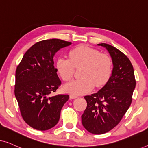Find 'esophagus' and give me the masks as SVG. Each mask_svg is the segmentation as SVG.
<instances>
[{"instance_id": "1", "label": "esophagus", "mask_w": 148, "mask_h": 148, "mask_svg": "<svg viewBox=\"0 0 148 148\" xmlns=\"http://www.w3.org/2000/svg\"><path fill=\"white\" fill-rule=\"evenodd\" d=\"M69 97H70V98H71V99H75V98H77L78 96H77V95H75V94H70Z\"/></svg>"}]
</instances>
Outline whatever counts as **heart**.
Here are the masks:
<instances>
[{
    "instance_id": "1",
    "label": "heart",
    "mask_w": 148,
    "mask_h": 148,
    "mask_svg": "<svg viewBox=\"0 0 148 148\" xmlns=\"http://www.w3.org/2000/svg\"><path fill=\"white\" fill-rule=\"evenodd\" d=\"M83 66L82 78L73 80L64 85V90L75 94H86L96 87L106 83L112 72V61L108 55L86 45H80L69 52V58L59 57L56 69L64 81L73 77L75 68Z\"/></svg>"
}]
</instances>
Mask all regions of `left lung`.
I'll list each match as a JSON object with an SVG mask.
<instances>
[{
  "mask_svg": "<svg viewBox=\"0 0 148 148\" xmlns=\"http://www.w3.org/2000/svg\"><path fill=\"white\" fill-rule=\"evenodd\" d=\"M112 58V74L97 93L86 96L87 108L82 116L83 126L93 134H103L116 126L132 102L135 88L134 70L127 56L114 46L98 44Z\"/></svg>",
  "mask_w": 148,
  "mask_h": 148,
  "instance_id": "1",
  "label": "left lung"
}]
</instances>
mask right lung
Masks as SVG:
<instances>
[{"mask_svg": "<svg viewBox=\"0 0 148 148\" xmlns=\"http://www.w3.org/2000/svg\"><path fill=\"white\" fill-rule=\"evenodd\" d=\"M71 44L59 39L34 44L24 54L15 73V95L23 120L32 128L46 131L57 124L69 95L52 96L61 84L54 56Z\"/></svg>", "mask_w": 148, "mask_h": 148, "instance_id": "add662e5", "label": "right lung"}]
</instances>
